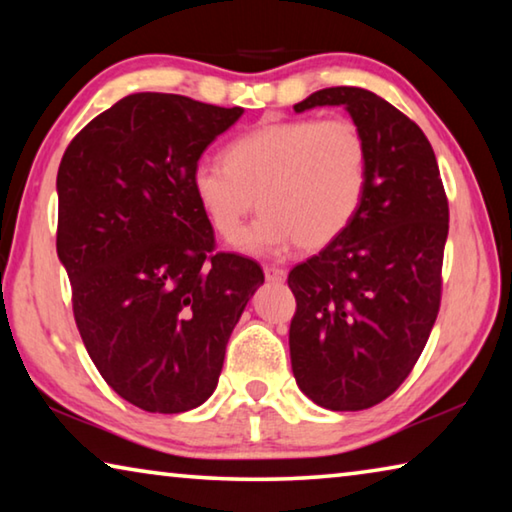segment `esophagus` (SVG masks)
I'll list each match as a JSON object with an SVG mask.
<instances>
[{"mask_svg": "<svg viewBox=\"0 0 512 512\" xmlns=\"http://www.w3.org/2000/svg\"><path fill=\"white\" fill-rule=\"evenodd\" d=\"M264 275L268 282H284L287 280V271L284 268H277V266H264Z\"/></svg>", "mask_w": 512, "mask_h": 512, "instance_id": "esophagus-1", "label": "esophagus"}]
</instances>
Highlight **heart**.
<instances>
[{"mask_svg": "<svg viewBox=\"0 0 512 512\" xmlns=\"http://www.w3.org/2000/svg\"><path fill=\"white\" fill-rule=\"evenodd\" d=\"M368 169L366 135L352 119L271 121L232 140L223 162H198L189 189L207 225L228 241L257 196L264 212L237 241L244 253L273 255L296 244L318 250L359 214Z\"/></svg>", "mask_w": 512, "mask_h": 512, "instance_id": "heart-1", "label": "heart"}]
</instances>
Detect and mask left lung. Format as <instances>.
<instances>
[{"label": "left lung", "mask_w": 512, "mask_h": 512, "mask_svg": "<svg viewBox=\"0 0 512 512\" xmlns=\"http://www.w3.org/2000/svg\"><path fill=\"white\" fill-rule=\"evenodd\" d=\"M343 106L366 135L368 187L339 239L289 273L298 309L291 368L311 402L363 411L409 377L440 307L449 207L418 124L361 88H325L293 106Z\"/></svg>", "instance_id": "8db88e82"}]
</instances>
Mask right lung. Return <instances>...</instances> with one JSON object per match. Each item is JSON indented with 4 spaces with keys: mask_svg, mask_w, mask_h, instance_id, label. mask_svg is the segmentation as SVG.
<instances>
[{
    "mask_svg": "<svg viewBox=\"0 0 512 512\" xmlns=\"http://www.w3.org/2000/svg\"><path fill=\"white\" fill-rule=\"evenodd\" d=\"M241 115L128 94L60 160L56 250L76 327L106 384L149 413L192 411L214 393L232 329L264 284L253 259L212 253L189 189L203 151Z\"/></svg>",
    "mask_w": 512,
    "mask_h": 512,
    "instance_id": "right-lung-1",
    "label": "right lung"
}]
</instances>
